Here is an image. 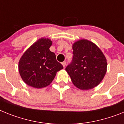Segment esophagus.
I'll return each instance as SVG.
<instances>
[{"mask_svg":"<svg viewBox=\"0 0 124 124\" xmlns=\"http://www.w3.org/2000/svg\"><path fill=\"white\" fill-rule=\"evenodd\" d=\"M62 65H63V67H65V65H66V62H65V61H63V62L62 63Z\"/></svg>","mask_w":124,"mask_h":124,"instance_id":"1","label":"esophagus"}]
</instances>
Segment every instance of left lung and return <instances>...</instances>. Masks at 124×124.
Here are the masks:
<instances>
[{"instance_id": "left-lung-1", "label": "left lung", "mask_w": 124, "mask_h": 124, "mask_svg": "<svg viewBox=\"0 0 124 124\" xmlns=\"http://www.w3.org/2000/svg\"><path fill=\"white\" fill-rule=\"evenodd\" d=\"M72 49V60L65 68L72 83L82 90L96 87L107 72L104 55L95 44L87 40L76 42Z\"/></svg>"}]
</instances>
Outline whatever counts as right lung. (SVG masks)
<instances>
[{
  "mask_svg": "<svg viewBox=\"0 0 124 124\" xmlns=\"http://www.w3.org/2000/svg\"><path fill=\"white\" fill-rule=\"evenodd\" d=\"M51 45L49 39H40L20 58L19 73L28 85L37 89L45 87L52 82L56 73L63 69L56 60L55 54L49 50Z\"/></svg>",
  "mask_w": 124,
  "mask_h": 124,
  "instance_id": "obj_1",
  "label": "right lung"
}]
</instances>
